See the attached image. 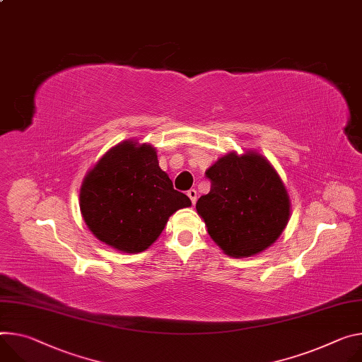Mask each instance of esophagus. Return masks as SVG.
Segmentation results:
<instances>
[{"label":"esophagus","instance_id":"1","mask_svg":"<svg viewBox=\"0 0 362 362\" xmlns=\"http://www.w3.org/2000/svg\"><path fill=\"white\" fill-rule=\"evenodd\" d=\"M187 196L190 198V201H192V204H193V205L196 204V201H198V192H196L194 189L187 190Z\"/></svg>","mask_w":362,"mask_h":362}]
</instances>
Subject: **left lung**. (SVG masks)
<instances>
[{
  "label": "left lung",
  "mask_w": 362,
  "mask_h": 362,
  "mask_svg": "<svg viewBox=\"0 0 362 362\" xmlns=\"http://www.w3.org/2000/svg\"><path fill=\"white\" fill-rule=\"evenodd\" d=\"M205 175L211 190L196 202V211L225 254L251 257L276 243L288 222L290 199L266 157L228 153Z\"/></svg>",
  "instance_id": "obj_1"
}]
</instances>
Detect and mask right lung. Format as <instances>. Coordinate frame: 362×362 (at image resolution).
Segmentation results:
<instances>
[{
	"mask_svg": "<svg viewBox=\"0 0 362 362\" xmlns=\"http://www.w3.org/2000/svg\"><path fill=\"white\" fill-rule=\"evenodd\" d=\"M158 166L156 148L127 140L110 148L83 179L79 206L89 231L122 252H141L161 234L170 215L189 208Z\"/></svg>",
	"mask_w": 362,
	"mask_h": 362,
	"instance_id": "1",
	"label": "right lung"
}]
</instances>
